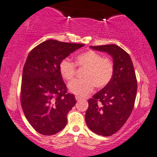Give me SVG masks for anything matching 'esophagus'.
Returning <instances> with one entry per match:
<instances>
[{
    "label": "esophagus",
    "instance_id": "esophagus-1",
    "mask_svg": "<svg viewBox=\"0 0 157 157\" xmlns=\"http://www.w3.org/2000/svg\"><path fill=\"white\" fill-rule=\"evenodd\" d=\"M75 98H76L77 101H79V100H81V97H79V96H76V97H75Z\"/></svg>",
    "mask_w": 157,
    "mask_h": 157
}]
</instances>
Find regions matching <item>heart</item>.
Wrapping results in <instances>:
<instances>
[{
    "instance_id": "1",
    "label": "heart",
    "mask_w": 157,
    "mask_h": 157,
    "mask_svg": "<svg viewBox=\"0 0 157 157\" xmlns=\"http://www.w3.org/2000/svg\"><path fill=\"white\" fill-rule=\"evenodd\" d=\"M77 66L86 68L84 78L78 79L68 84V90L78 96L84 97L93 91L94 86L104 88L110 82L114 74L113 62L108 58H102L98 52L88 50L76 57ZM59 71L66 81H71L76 74V64L68 58L60 61Z\"/></svg>"
}]
</instances>
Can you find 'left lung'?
I'll return each instance as SVG.
<instances>
[{"label":"left lung","instance_id":"obj_1","mask_svg":"<svg viewBox=\"0 0 157 157\" xmlns=\"http://www.w3.org/2000/svg\"><path fill=\"white\" fill-rule=\"evenodd\" d=\"M90 48L110 55L114 74L110 82L89 99L85 121L94 133L109 136L123 127L133 111L137 80L131 57L121 47L106 44Z\"/></svg>","mask_w":157,"mask_h":157}]
</instances>
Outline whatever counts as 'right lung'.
<instances>
[{
    "label": "right lung",
    "instance_id": "right-lung-1",
    "mask_svg": "<svg viewBox=\"0 0 157 157\" xmlns=\"http://www.w3.org/2000/svg\"><path fill=\"white\" fill-rule=\"evenodd\" d=\"M83 44L46 40L29 52L24 64L21 104L26 118L39 133L52 136L66 127L76 100L59 71L60 61Z\"/></svg>",
    "mask_w": 157,
    "mask_h": 157
}]
</instances>
